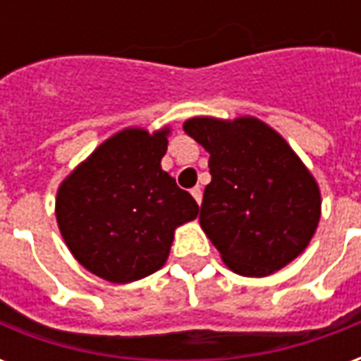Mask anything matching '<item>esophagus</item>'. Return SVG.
<instances>
[{
	"label": "esophagus",
	"instance_id": "34e87169",
	"mask_svg": "<svg viewBox=\"0 0 361 361\" xmlns=\"http://www.w3.org/2000/svg\"><path fill=\"white\" fill-rule=\"evenodd\" d=\"M191 195H193V199H195L197 203L201 204V201H203V191H201V188L191 189Z\"/></svg>",
	"mask_w": 361,
	"mask_h": 361
}]
</instances>
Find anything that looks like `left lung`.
Wrapping results in <instances>:
<instances>
[{
  "mask_svg": "<svg viewBox=\"0 0 361 361\" xmlns=\"http://www.w3.org/2000/svg\"><path fill=\"white\" fill-rule=\"evenodd\" d=\"M183 131L211 154L199 222L228 269L261 279L300 257L319 226L321 191L286 139L253 116H197Z\"/></svg>",
  "mask_w": 361,
  "mask_h": 361,
  "instance_id": "8db88e82",
  "label": "left lung"
}]
</instances>
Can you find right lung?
Returning <instances> with one entry per match:
<instances>
[{"label": "right lung", "mask_w": 361, "mask_h": 361, "mask_svg": "<svg viewBox=\"0 0 361 361\" xmlns=\"http://www.w3.org/2000/svg\"><path fill=\"white\" fill-rule=\"evenodd\" d=\"M172 129L126 127L100 142L56 195L59 234L100 279L129 284L162 269L176 228L199 214L195 199L162 170Z\"/></svg>", "instance_id": "obj_1"}]
</instances>
